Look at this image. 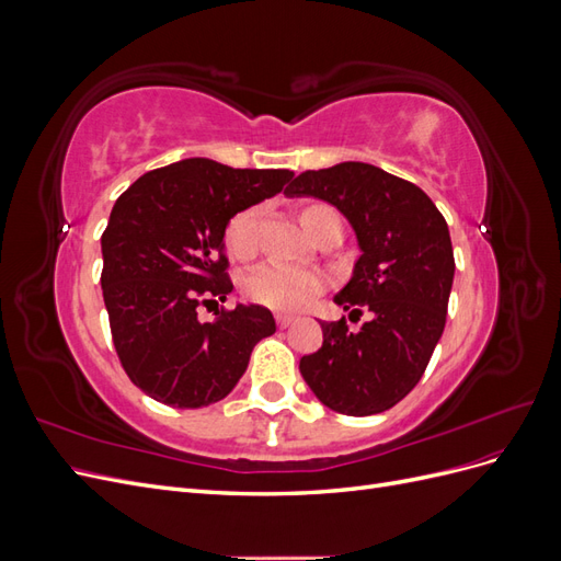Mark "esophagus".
I'll list each match as a JSON object with an SVG mask.
<instances>
[{
    "label": "esophagus",
    "mask_w": 561,
    "mask_h": 561,
    "mask_svg": "<svg viewBox=\"0 0 561 561\" xmlns=\"http://www.w3.org/2000/svg\"><path fill=\"white\" fill-rule=\"evenodd\" d=\"M276 322H278V328H290L293 322H295V316H290V313H276Z\"/></svg>",
    "instance_id": "1"
}]
</instances>
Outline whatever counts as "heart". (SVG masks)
I'll list each match as a JSON object with an SVG mask.
<instances>
[{
    "instance_id": "obj_1",
    "label": "heart",
    "mask_w": 561,
    "mask_h": 561,
    "mask_svg": "<svg viewBox=\"0 0 561 561\" xmlns=\"http://www.w3.org/2000/svg\"><path fill=\"white\" fill-rule=\"evenodd\" d=\"M264 217V206H245L236 210L225 225V248L236 260H250L257 252V233ZM299 222L313 239L328 227H342L339 215L328 203H304L299 208ZM325 276L313 268H293L280 264H262L245 280V295L274 311H297L325 290Z\"/></svg>"
}]
</instances>
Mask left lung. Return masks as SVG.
<instances>
[{
    "mask_svg": "<svg viewBox=\"0 0 561 561\" xmlns=\"http://www.w3.org/2000/svg\"><path fill=\"white\" fill-rule=\"evenodd\" d=\"M285 194L322 198L348 217L363 254L334 301L351 316L371 313L360 332H348L346 318L320 322L322 346L299 360L301 377L339 414L386 412L419 383L445 330L454 280L445 217L416 184L360 161L304 171Z\"/></svg>",
    "mask_w": 561,
    "mask_h": 561,
    "instance_id": "obj_1",
    "label": "left lung"
}]
</instances>
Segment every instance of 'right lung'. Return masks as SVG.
I'll return each instance as SVG.
<instances>
[{
    "label": "right lung",
    "mask_w": 561,
    "mask_h": 561,
    "mask_svg": "<svg viewBox=\"0 0 561 561\" xmlns=\"http://www.w3.org/2000/svg\"><path fill=\"white\" fill-rule=\"evenodd\" d=\"M293 171L184 159L149 171L116 198L103 231V297L112 342L142 393L196 410L231 393L276 320L260 304L198 307L231 293L222 231L245 206L278 194Z\"/></svg>",
    "instance_id": "1"
}]
</instances>
